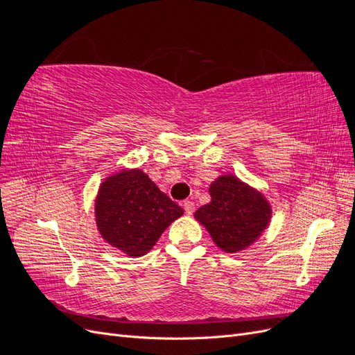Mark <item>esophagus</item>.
<instances>
[{
  "label": "esophagus",
  "mask_w": 355,
  "mask_h": 355,
  "mask_svg": "<svg viewBox=\"0 0 355 355\" xmlns=\"http://www.w3.org/2000/svg\"><path fill=\"white\" fill-rule=\"evenodd\" d=\"M184 209H185V213H187V214H192V213L196 211L194 202H192V201H185V202H184Z\"/></svg>",
  "instance_id": "obj_1"
}]
</instances>
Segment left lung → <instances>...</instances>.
<instances>
[{"mask_svg": "<svg viewBox=\"0 0 355 355\" xmlns=\"http://www.w3.org/2000/svg\"><path fill=\"white\" fill-rule=\"evenodd\" d=\"M204 204L194 218L207 230L211 240L225 253H239L259 240L270 227L272 209L259 189L234 175L214 179Z\"/></svg>", "mask_w": 355, "mask_h": 355, "instance_id": "8db88e82", "label": "left lung"}]
</instances>
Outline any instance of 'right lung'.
<instances>
[{"instance_id":"add662e5","label":"right lung","mask_w":355,"mask_h":355,"mask_svg":"<svg viewBox=\"0 0 355 355\" xmlns=\"http://www.w3.org/2000/svg\"><path fill=\"white\" fill-rule=\"evenodd\" d=\"M184 209L171 201L141 168H121L105 178L94 200L101 237L116 250L141 257L153 249Z\"/></svg>"}]
</instances>
